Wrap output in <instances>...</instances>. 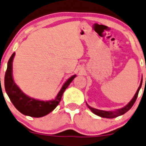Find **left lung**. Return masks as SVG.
Instances as JSON below:
<instances>
[{
  "label": "left lung",
  "mask_w": 146,
  "mask_h": 146,
  "mask_svg": "<svg viewBox=\"0 0 146 146\" xmlns=\"http://www.w3.org/2000/svg\"><path fill=\"white\" fill-rule=\"evenodd\" d=\"M142 81H143V78H142V80H141V85H140L139 88H138V90H137L136 93L135 94L134 97L133 98L132 100H131V102H130V103H128L126 106H125V107L123 108L119 109V110H118V111H101V110H98V109L93 108L90 107V106H88V105L86 103V104H87V106L88 107V108L90 109V111L93 113H95L96 115H98V116L103 117V118H116V117H118V116H120V115H123V114L125 113L127 111H129L130 109L132 108V106H133L134 103H135V100H136V99H137V97H138V92H139L140 88H141V85H142Z\"/></svg>",
  "instance_id": "1"
}]
</instances>
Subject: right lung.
Wrapping results in <instances>:
<instances>
[{"label": "right lung", "instance_id": "1", "mask_svg": "<svg viewBox=\"0 0 146 146\" xmlns=\"http://www.w3.org/2000/svg\"><path fill=\"white\" fill-rule=\"evenodd\" d=\"M15 53H13L8 62L7 70L5 74V89L15 108L23 115L34 118H40L53 111L61 100L62 96L72 80L76 78V75L70 77L63 84L55 100L49 101L38 100L28 97L24 94L14 82L12 76V63Z\"/></svg>", "mask_w": 146, "mask_h": 146}]
</instances>
